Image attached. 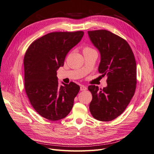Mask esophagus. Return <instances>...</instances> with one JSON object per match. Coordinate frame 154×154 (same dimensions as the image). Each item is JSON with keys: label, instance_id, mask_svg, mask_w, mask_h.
<instances>
[{"label": "esophagus", "instance_id": "1", "mask_svg": "<svg viewBox=\"0 0 154 154\" xmlns=\"http://www.w3.org/2000/svg\"><path fill=\"white\" fill-rule=\"evenodd\" d=\"M87 89V87H85V86H84V85H82V86L80 87V91H86Z\"/></svg>", "mask_w": 154, "mask_h": 154}]
</instances>
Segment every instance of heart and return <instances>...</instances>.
<instances>
[{
	"instance_id": "1",
	"label": "heart",
	"mask_w": 154,
	"mask_h": 154,
	"mask_svg": "<svg viewBox=\"0 0 154 154\" xmlns=\"http://www.w3.org/2000/svg\"><path fill=\"white\" fill-rule=\"evenodd\" d=\"M92 50H94L92 48H90V47H85L83 49V51H92Z\"/></svg>"
}]
</instances>
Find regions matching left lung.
I'll use <instances>...</instances> for the list:
<instances>
[{
  "instance_id": "8db88e82",
  "label": "left lung",
  "mask_w": 154,
  "mask_h": 154,
  "mask_svg": "<svg viewBox=\"0 0 154 154\" xmlns=\"http://www.w3.org/2000/svg\"><path fill=\"white\" fill-rule=\"evenodd\" d=\"M88 36L101 54L98 71L107 76V86L90 85L89 105L93 118L110 122L122 114L134 95L137 83L136 62L125 39L107 30L88 31Z\"/></svg>"
}]
</instances>
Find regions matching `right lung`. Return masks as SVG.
Here are the masks:
<instances>
[{"instance_id": "right-lung-1", "label": "right lung", "mask_w": 154, "mask_h": 154, "mask_svg": "<svg viewBox=\"0 0 154 154\" xmlns=\"http://www.w3.org/2000/svg\"><path fill=\"white\" fill-rule=\"evenodd\" d=\"M84 32H53L36 39L27 49L24 58V88L34 109L51 121L69 114L80 86L71 82L59 86L57 70L63 66L69 51L80 42Z\"/></svg>"}]
</instances>
